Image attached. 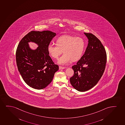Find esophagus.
<instances>
[{
    "label": "esophagus",
    "instance_id": "34e87169",
    "mask_svg": "<svg viewBox=\"0 0 125 125\" xmlns=\"http://www.w3.org/2000/svg\"><path fill=\"white\" fill-rule=\"evenodd\" d=\"M66 68V67H62V66H59V70H63V69H65Z\"/></svg>",
    "mask_w": 125,
    "mask_h": 125
}]
</instances>
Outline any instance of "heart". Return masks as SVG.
Here are the masks:
<instances>
[{"label":"heart","mask_w":125,"mask_h":125,"mask_svg":"<svg viewBox=\"0 0 125 125\" xmlns=\"http://www.w3.org/2000/svg\"><path fill=\"white\" fill-rule=\"evenodd\" d=\"M56 44L48 45V53L53 58L58 59L63 52L64 54L58 59V63L66 65L72 60L75 62L81 58L84 50L85 42L82 38L65 35L58 38Z\"/></svg>","instance_id":"b5f03b06"}]
</instances>
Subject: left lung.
I'll return each instance as SVG.
<instances>
[{
    "mask_svg": "<svg viewBox=\"0 0 125 125\" xmlns=\"http://www.w3.org/2000/svg\"><path fill=\"white\" fill-rule=\"evenodd\" d=\"M88 44L84 55L72 67L74 73L70 78L72 86L85 92L95 86L103 75L106 63V53L101 41L93 34L84 32Z\"/></svg>",
    "mask_w": 125,
    "mask_h": 125,
    "instance_id": "1",
    "label": "left lung"
}]
</instances>
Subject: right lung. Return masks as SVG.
Masks as SVG:
<instances>
[{
	"instance_id": "1",
	"label": "right lung",
	"mask_w": 125,
	"mask_h": 125,
	"mask_svg": "<svg viewBox=\"0 0 125 125\" xmlns=\"http://www.w3.org/2000/svg\"><path fill=\"white\" fill-rule=\"evenodd\" d=\"M56 33L49 31H32L20 41L16 51L18 70L24 82L30 87L41 89L52 82L58 70L49 56L47 47ZM33 42L38 47L32 49L29 43Z\"/></svg>"
}]
</instances>
